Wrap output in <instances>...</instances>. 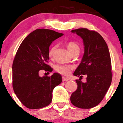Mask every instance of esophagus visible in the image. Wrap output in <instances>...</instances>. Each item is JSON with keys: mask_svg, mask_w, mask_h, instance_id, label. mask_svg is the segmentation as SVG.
<instances>
[{"mask_svg": "<svg viewBox=\"0 0 123 123\" xmlns=\"http://www.w3.org/2000/svg\"><path fill=\"white\" fill-rule=\"evenodd\" d=\"M68 80H69L68 78H66V77H62V81H63V82H65V81H68Z\"/></svg>", "mask_w": 123, "mask_h": 123, "instance_id": "34e87169", "label": "esophagus"}]
</instances>
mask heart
Returning <instances> with one entry per match:
<instances>
[{
	"mask_svg": "<svg viewBox=\"0 0 123 123\" xmlns=\"http://www.w3.org/2000/svg\"><path fill=\"white\" fill-rule=\"evenodd\" d=\"M67 47L68 50L70 51L71 53H72L74 50L76 49H79V47L78 45L76 43L74 42H69L67 44ZM57 46L56 45L53 46L50 49H49L48 52L49 56L50 58H52L54 56L55 52ZM55 70L57 72L61 74L65 75V76H68L71 73L72 70H73L74 67L70 65H65V64H59L55 66Z\"/></svg>",
	"mask_w": 123,
	"mask_h": 123,
	"instance_id": "obj_1",
	"label": "heart"
}]
</instances>
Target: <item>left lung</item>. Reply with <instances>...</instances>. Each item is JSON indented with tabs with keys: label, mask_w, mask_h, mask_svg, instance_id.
<instances>
[{
	"label": "left lung",
	"mask_w": 123,
	"mask_h": 123,
	"mask_svg": "<svg viewBox=\"0 0 123 123\" xmlns=\"http://www.w3.org/2000/svg\"><path fill=\"white\" fill-rule=\"evenodd\" d=\"M83 39L84 54L73 74L80 76L76 80L77 88L70 100L75 106L89 109L98 105L104 98L112 82V65L108 45L103 38L94 31L80 28L71 31ZM86 75L87 82L80 78Z\"/></svg>",
	"instance_id": "obj_1"
}]
</instances>
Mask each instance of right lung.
I'll return each mask as SVG.
<instances>
[{
  "instance_id": "1",
  "label": "right lung",
  "mask_w": 123,
  "mask_h": 123,
  "mask_svg": "<svg viewBox=\"0 0 123 123\" xmlns=\"http://www.w3.org/2000/svg\"><path fill=\"white\" fill-rule=\"evenodd\" d=\"M64 35L46 29L29 34L19 46L12 63V87L17 97L26 108L40 109L52 102V92L62 82L60 74L40 77L41 70L51 72L48 65L49 46Z\"/></svg>"
}]
</instances>
